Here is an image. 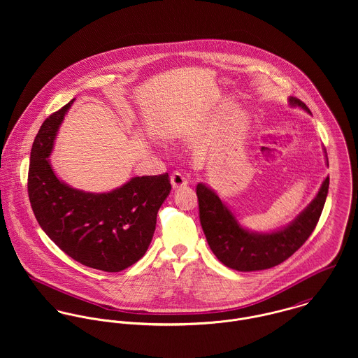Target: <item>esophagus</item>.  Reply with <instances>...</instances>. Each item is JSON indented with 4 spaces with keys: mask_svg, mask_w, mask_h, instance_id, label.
<instances>
[{
    "mask_svg": "<svg viewBox=\"0 0 358 358\" xmlns=\"http://www.w3.org/2000/svg\"><path fill=\"white\" fill-rule=\"evenodd\" d=\"M171 183H172V187H173L175 190L182 189V187H186V186L189 185L186 176L182 175L180 172H173V173L171 175Z\"/></svg>",
    "mask_w": 358,
    "mask_h": 358,
    "instance_id": "1",
    "label": "esophagus"
}]
</instances>
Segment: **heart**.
<instances>
[{"label":"heart","instance_id":"1","mask_svg":"<svg viewBox=\"0 0 358 358\" xmlns=\"http://www.w3.org/2000/svg\"><path fill=\"white\" fill-rule=\"evenodd\" d=\"M166 135H172V132H168V134H166Z\"/></svg>","mask_w":358,"mask_h":358}]
</instances>
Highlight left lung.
<instances>
[{"label": "left lung", "instance_id": "1", "mask_svg": "<svg viewBox=\"0 0 358 358\" xmlns=\"http://www.w3.org/2000/svg\"><path fill=\"white\" fill-rule=\"evenodd\" d=\"M291 107H299L310 114L305 103L289 96ZM325 159L328 166L327 152ZM329 187L327 176L311 203L287 226L259 233L240 224L233 210L216 192L205 183L197 185L200 222L209 248L227 267L238 271H256L274 267L294 255L310 237L321 216Z\"/></svg>", "mask_w": 358, "mask_h": 358}]
</instances>
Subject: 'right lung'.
Instances as JSON below:
<instances>
[{
	"label": "right lung",
	"instance_id": "add662e5",
	"mask_svg": "<svg viewBox=\"0 0 358 358\" xmlns=\"http://www.w3.org/2000/svg\"><path fill=\"white\" fill-rule=\"evenodd\" d=\"M73 102L51 114L34 139L30 204L41 229L66 255L92 268L121 271L146 254L157 212L171 192L169 176H135L106 193L78 190L57 178L50 155Z\"/></svg>",
	"mask_w": 358,
	"mask_h": 358
}]
</instances>
